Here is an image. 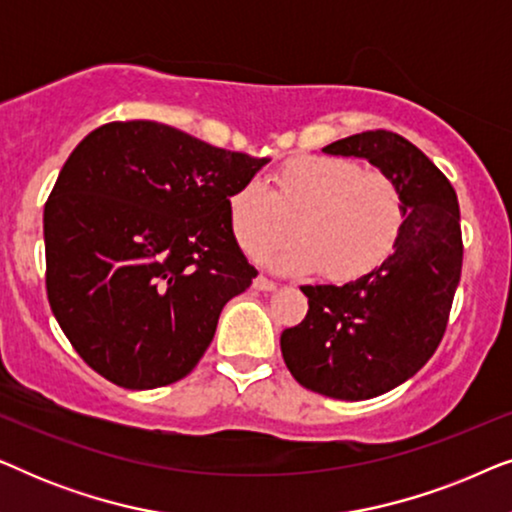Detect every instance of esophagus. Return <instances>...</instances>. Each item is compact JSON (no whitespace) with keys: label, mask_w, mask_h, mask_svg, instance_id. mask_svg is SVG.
Wrapping results in <instances>:
<instances>
[{"label":"esophagus","mask_w":512,"mask_h":512,"mask_svg":"<svg viewBox=\"0 0 512 512\" xmlns=\"http://www.w3.org/2000/svg\"><path fill=\"white\" fill-rule=\"evenodd\" d=\"M254 289H258V291H275L277 284L272 282V279H268V277L258 275V277L254 279Z\"/></svg>","instance_id":"esophagus-1"}]
</instances>
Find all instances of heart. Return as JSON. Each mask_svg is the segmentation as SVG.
<instances>
[{"label": "heart", "mask_w": 512, "mask_h": 512, "mask_svg": "<svg viewBox=\"0 0 512 512\" xmlns=\"http://www.w3.org/2000/svg\"><path fill=\"white\" fill-rule=\"evenodd\" d=\"M405 200L382 170L340 156H300L270 177L251 179L228 198V223L249 258H263L298 237L275 258L286 272H321L345 284L368 277L401 237Z\"/></svg>", "instance_id": "1"}]
</instances>
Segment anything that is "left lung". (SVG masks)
Listing matches in <instances>:
<instances>
[{"mask_svg": "<svg viewBox=\"0 0 512 512\" xmlns=\"http://www.w3.org/2000/svg\"><path fill=\"white\" fill-rule=\"evenodd\" d=\"M324 151L366 158L391 174L405 200L403 230L368 277L300 286L310 310L279 345L305 389L366 401L410 380L443 340L464 261L459 202L445 174L396 132L368 130Z\"/></svg>", "mask_w": 512, "mask_h": 512, "instance_id": "left-lung-1", "label": "left lung"}]
</instances>
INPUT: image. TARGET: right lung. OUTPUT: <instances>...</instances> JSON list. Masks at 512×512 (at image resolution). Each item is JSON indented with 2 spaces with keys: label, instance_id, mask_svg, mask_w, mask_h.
<instances>
[{
  "label": "right lung",
  "instance_id": "1",
  "mask_svg": "<svg viewBox=\"0 0 512 512\" xmlns=\"http://www.w3.org/2000/svg\"><path fill=\"white\" fill-rule=\"evenodd\" d=\"M265 163L156 121L107 123L76 146L44 207L46 293L95 373L156 389L198 366L223 305L258 275L228 198Z\"/></svg>",
  "mask_w": 512,
  "mask_h": 512
}]
</instances>
